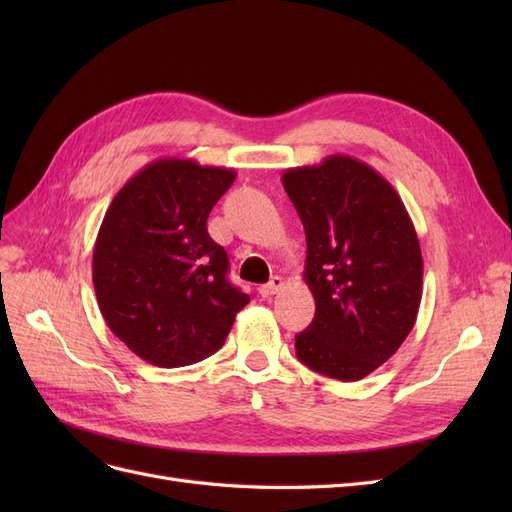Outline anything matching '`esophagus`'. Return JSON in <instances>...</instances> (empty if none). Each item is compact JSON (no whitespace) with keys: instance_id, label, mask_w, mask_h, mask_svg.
I'll list each match as a JSON object with an SVG mask.
<instances>
[{"instance_id":"1","label":"esophagus","mask_w":512,"mask_h":512,"mask_svg":"<svg viewBox=\"0 0 512 512\" xmlns=\"http://www.w3.org/2000/svg\"><path fill=\"white\" fill-rule=\"evenodd\" d=\"M282 286H284V280H282L280 275H275V277H271V282H269V284H262V286L258 288V292L262 294V297H271V294L280 292V290H282Z\"/></svg>"}]
</instances>
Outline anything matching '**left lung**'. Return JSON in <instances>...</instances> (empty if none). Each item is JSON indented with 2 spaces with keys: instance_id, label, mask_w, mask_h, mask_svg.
I'll list each match as a JSON object with an SVG mask.
<instances>
[{
  "instance_id": "8db88e82",
  "label": "left lung",
  "mask_w": 512,
  "mask_h": 512,
  "mask_svg": "<svg viewBox=\"0 0 512 512\" xmlns=\"http://www.w3.org/2000/svg\"><path fill=\"white\" fill-rule=\"evenodd\" d=\"M284 190L305 228L312 324L294 335L303 365L344 382L378 369L412 331L423 256L393 185L350 156L288 168Z\"/></svg>"
}]
</instances>
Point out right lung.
<instances>
[{"label":"right lung","instance_id":"add662e5","mask_svg":"<svg viewBox=\"0 0 512 512\" xmlns=\"http://www.w3.org/2000/svg\"><path fill=\"white\" fill-rule=\"evenodd\" d=\"M235 170L162 158L113 198L94 245L100 312L123 344L158 367H183L224 346L250 297L228 282V254L207 218Z\"/></svg>","mask_w":512,"mask_h":512}]
</instances>
